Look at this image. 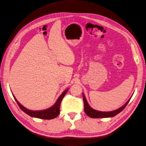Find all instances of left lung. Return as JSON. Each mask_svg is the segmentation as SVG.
Returning <instances> with one entry per match:
<instances>
[{
  "label": "left lung",
  "mask_w": 146,
  "mask_h": 146,
  "mask_svg": "<svg viewBox=\"0 0 146 146\" xmlns=\"http://www.w3.org/2000/svg\"><path fill=\"white\" fill-rule=\"evenodd\" d=\"M131 98L128 100L127 102L123 105L121 108H118L117 110H114L112 111H99L98 110H96L94 109H92L87 102V100L85 98V96L83 94V99L84 102V110H85V112L89 117L92 118H100V117H111L115 116L117 114L121 113L122 110L125 108L127 105L129 104L130 100Z\"/></svg>",
  "instance_id": "obj_1"
}]
</instances>
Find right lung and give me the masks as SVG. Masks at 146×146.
Wrapping results in <instances>:
<instances>
[{"label":"right lung","instance_id":"add662e5","mask_svg":"<svg viewBox=\"0 0 146 146\" xmlns=\"http://www.w3.org/2000/svg\"><path fill=\"white\" fill-rule=\"evenodd\" d=\"M69 89L66 90L62 94H61L58 99L56 100L55 104L52 106V107L48 108L44 110H40V111H33V110H30L27 108H25L24 106L22 105L17 100L15 97L13 96V98L15 99L16 103L19 105V108L23 110V111L27 114L28 115L33 117H36L39 119H52L55 118L56 117L58 116V115L60 113V104L61 102V100L63 99L64 96L66 94V92H68Z\"/></svg>","mask_w":146,"mask_h":146}]
</instances>
